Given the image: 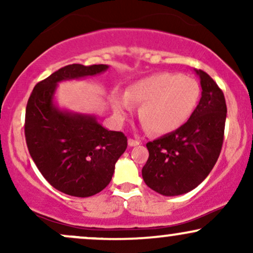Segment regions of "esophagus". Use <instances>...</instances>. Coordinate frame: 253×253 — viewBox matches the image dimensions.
Returning a JSON list of instances; mask_svg holds the SVG:
<instances>
[{"label": "esophagus", "mask_w": 253, "mask_h": 253, "mask_svg": "<svg viewBox=\"0 0 253 253\" xmlns=\"http://www.w3.org/2000/svg\"><path fill=\"white\" fill-rule=\"evenodd\" d=\"M140 144V141L139 140H134V139H128V145L129 146H138V145Z\"/></svg>", "instance_id": "34e87169"}]
</instances>
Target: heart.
Returning a JSON list of instances; mask_svg holds the SVG:
<instances>
[{
	"mask_svg": "<svg viewBox=\"0 0 253 253\" xmlns=\"http://www.w3.org/2000/svg\"><path fill=\"white\" fill-rule=\"evenodd\" d=\"M201 96L196 80L171 72H159L129 84L125 96L113 98L119 117H126L132 106H140L139 118L152 134L177 130L189 120Z\"/></svg>",
	"mask_w": 253,
	"mask_h": 253,
	"instance_id": "heart-1",
	"label": "heart"
}]
</instances>
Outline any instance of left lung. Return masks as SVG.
<instances>
[{
  "mask_svg": "<svg viewBox=\"0 0 253 253\" xmlns=\"http://www.w3.org/2000/svg\"><path fill=\"white\" fill-rule=\"evenodd\" d=\"M195 72L202 92L193 115L181 128L146 144L149 159L141 175L147 187L164 196L195 189L210 175L222 147L225 96L210 75Z\"/></svg>",
  "mask_w": 253,
  "mask_h": 253,
  "instance_id": "8db88e82",
  "label": "left lung"
}]
</instances>
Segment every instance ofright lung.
<instances>
[{"label":"right lung","mask_w":253,"mask_h":253,"mask_svg":"<svg viewBox=\"0 0 253 253\" xmlns=\"http://www.w3.org/2000/svg\"><path fill=\"white\" fill-rule=\"evenodd\" d=\"M108 68L64 66L34 86L26 107L25 135L32 159L46 181L66 195L89 197L103 190L127 149L124 133L104 128L96 115L62 109L54 101L58 83L100 75Z\"/></svg>","instance_id":"obj_1"}]
</instances>
